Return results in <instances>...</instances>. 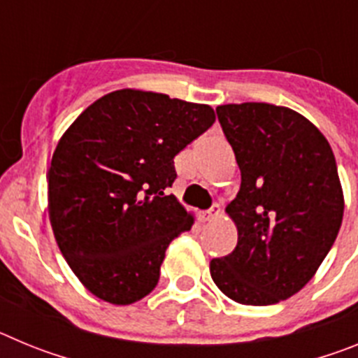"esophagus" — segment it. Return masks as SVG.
Segmentation results:
<instances>
[{
	"mask_svg": "<svg viewBox=\"0 0 358 358\" xmlns=\"http://www.w3.org/2000/svg\"><path fill=\"white\" fill-rule=\"evenodd\" d=\"M218 217H220V206H218V204H213L210 210L202 211L201 213V218L202 220H206V222H211V220H215V218Z\"/></svg>",
	"mask_w": 358,
	"mask_h": 358,
	"instance_id": "obj_1",
	"label": "esophagus"
}]
</instances>
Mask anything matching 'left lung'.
<instances>
[{
    "mask_svg": "<svg viewBox=\"0 0 358 358\" xmlns=\"http://www.w3.org/2000/svg\"><path fill=\"white\" fill-rule=\"evenodd\" d=\"M217 116L242 182L226 208L238 242L211 260V278L233 301L274 305L312 280L337 238L344 199L335 156L314 123L289 107L227 103Z\"/></svg>",
    "mask_w": 358,
    "mask_h": 358,
    "instance_id": "8db88e82",
    "label": "left lung"
}]
</instances>
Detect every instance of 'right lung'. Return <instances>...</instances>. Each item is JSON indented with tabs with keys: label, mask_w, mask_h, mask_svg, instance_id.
I'll list each match as a JSON object with an SVG mask.
<instances>
[{
	"label": "right lung",
	"mask_w": 358,
	"mask_h": 358,
	"mask_svg": "<svg viewBox=\"0 0 358 358\" xmlns=\"http://www.w3.org/2000/svg\"><path fill=\"white\" fill-rule=\"evenodd\" d=\"M210 106L150 91L106 94L73 122L52 157L48 213L84 287L131 305L159 281L164 252L194 217L173 195V157L213 125Z\"/></svg>",
	"instance_id": "obj_1"
}]
</instances>
